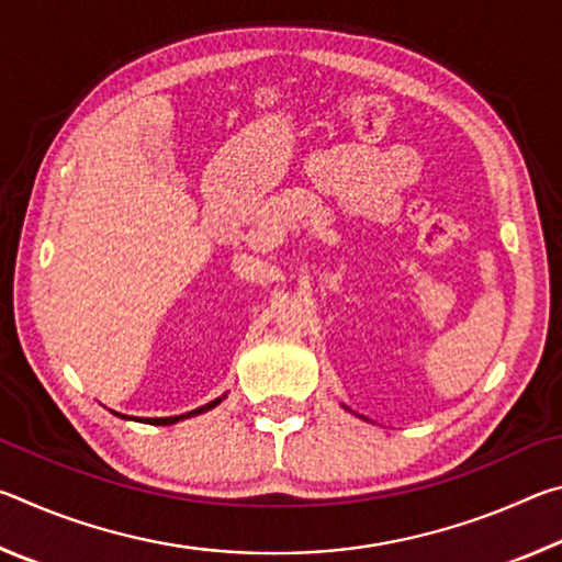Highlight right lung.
<instances>
[{
    "label": "right lung",
    "instance_id": "right-lung-1",
    "mask_svg": "<svg viewBox=\"0 0 562 562\" xmlns=\"http://www.w3.org/2000/svg\"><path fill=\"white\" fill-rule=\"evenodd\" d=\"M225 398V394L223 396H217V398H213L211 404H205V406H201V408H193V412H188V414H180V416H160V418H146L148 424H154V426H168V424H178V422H183V418H190V416H198V414H205V412H211V408H215L217 404H221ZM116 416H121V418H133V416H126V414H119V412H113ZM140 422V418H138Z\"/></svg>",
    "mask_w": 562,
    "mask_h": 562
}]
</instances>
